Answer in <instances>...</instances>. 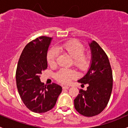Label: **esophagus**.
I'll use <instances>...</instances> for the list:
<instances>
[{
  "label": "esophagus",
  "instance_id": "obj_1",
  "mask_svg": "<svg viewBox=\"0 0 128 128\" xmlns=\"http://www.w3.org/2000/svg\"><path fill=\"white\" fill-rule=\"evenodd\" d=\"M69 87H68V86H63L62 87V88L64 89V90H65V89H68Z\"/></svg>",
  "mask_w": 128,
  "mask_h": 128
}]
</instances>
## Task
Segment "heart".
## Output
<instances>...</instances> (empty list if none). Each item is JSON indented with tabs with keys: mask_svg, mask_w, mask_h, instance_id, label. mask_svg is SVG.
Instances as JSON below:
<instances>
[{
	"mask_svg": "<svg viewBox=\"0 0 128 128\" xmlns=\"http://www.w3.org/2000/svg\"><path fill=\"white\" fill-rule=\"evenodd\" d=\"M58 51H62L73 58L74 65L81 70L88 68L90 63V57L88 54L84 53L85 46L76 40L67 41L60 44L56 48H52L47 54V61L51 66L56 64ZM77 76L75 70L69 69H61L56 74L57 80L61 84L69 83Z\"/></svg>",
	"mask_w": 128,
	"mask_h": 128,
	"instance_id": "1",
	"label": "heart"
}]
</instances>
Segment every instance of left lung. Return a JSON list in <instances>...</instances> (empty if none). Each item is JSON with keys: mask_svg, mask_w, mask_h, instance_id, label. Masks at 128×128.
Instances as JSON below:
<instances>
[{"mask_svg": "<svg viewBox=\"0 0 128 128\" xmlns=\"http://www.w3.org/2000/svg\"><path fill=\"white\" fill-rule=\"evenodd\" d=\"M91 50V64L88 72L78 80L88 84L87 90L80 89L74 100L76 110L85 116L100 114L110 98L113 88V74L106 54L95 41L89 43Z\"/></svg>", "mask_w": 128, "mask_h": 128, "instance_id": "left-lung-1", "label": "left lung"}]
</instances>
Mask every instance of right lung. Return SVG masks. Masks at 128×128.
<instances>
[{
	"mask_svg": "<svg viewBox=\"0 0 128 128\" xmlns=\"http://www.w3.org/2000/svg\"><path fill=\"white\" fill-rule=\"evenodd\" d=\"M51 40L42 36L27 44L17 64L16 82L19 95L24 105L34 113L52 109L62 92L59 85H44L40 78L47 69V52Z\"/></svg>",
	"mask_w": 128,
	"mask_h": 128,
	"instance_id": "right-lung-1",
	"label": "right lung"
}]
</instances>
